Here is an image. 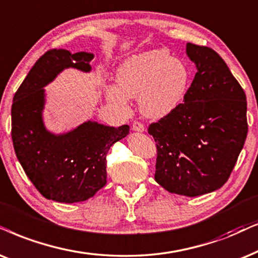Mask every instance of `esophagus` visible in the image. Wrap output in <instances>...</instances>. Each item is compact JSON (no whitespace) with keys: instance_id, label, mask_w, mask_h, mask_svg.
Masks as SVG:
<instances>
[{"instance_id":"esophagus-1","label":"esophagus","mask_w":258,"mask_h":258,"mask_svg":"<svg viewBox=\"0 0 258 258\" xmlns=\"http://www.w3.org/2000/svg\"><path fill=\"white\" fill-rule=\"evenodd\" d=\"M133 130H134V132H137V133H143V132H146V128L141 122H134Z\"/></svg>"}]
</instances>
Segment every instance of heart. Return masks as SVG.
<instances>
[{
	"instance_id": "b5f03b06",
	"label": "heart",
	"mask_w": 258,
	"mask_h": 258,
	"mask_svg": "<svg viewBox=\"0 0 258 258\" xmlns=\"http://www.w3.org/2000/svg\"><path fill=\"white\" fill-rule=\"evenodd\" d=\"M117 85L105 90L110 104L126 109L129 98H139L140 111L159 119L178 109L189 86L186 63L165 49H150L124 60L116 72Z\"/></svg>"
}]
</instances>
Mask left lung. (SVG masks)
<instances>
[{
  "mask_svg": "<svg viewBox=\"0 0 258 258\" xmlns=\"http://www.w3.org/2000/svg\"><path fill=\"white\" fill-rule=\"evenodd\" d=\"M197 73L179 105L148 128L158 148L155 181L198 197L227 181L247 134L245 92L212 48L187 43Z\"/></svg>",
  "mask_w": 258,
  "mask_h": 258,
  "instance_id": "obj_1",
  "label": "left lung"
}]
</instances>
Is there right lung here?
Wrapping results in <instances>:
<instances>
[{"label":"right lung","mask_w":258,"mask_h":258,"mask_svg":"<svg viewBox=\"0 0 258 258\" xmlns=\"http://www.w3.org/2000/svg\"><path fill=\"white\" fill-rule=\"evenodd\" d=\"M92 53L72 54L51 49L34 63L15 92L12 105V139L16 158L29 180L46 199L58 203L85 202L106 183V154L129 134L118 128L84 122L68 133L45 126V86L65 69L91 71Z\"/></svg>","instance_id":"add662e5"}]
</instances>
